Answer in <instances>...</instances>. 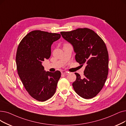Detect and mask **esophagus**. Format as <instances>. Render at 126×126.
<instances>
[{"label": "esophagus", "mask_w": 126, "mask_h": 126, "mask_svg": "<svg viewBox=\"0 0 126 126\" xmlns=\"http://www.w3.org/2000/svg\"><path fill=\"white\" fill-rule=\"evenodd\" d=\"M67 73V71H65V70H62L61 71V74H63V75H66Z\"/></svg>", "instance_id": "34e87169"}]
</instances>
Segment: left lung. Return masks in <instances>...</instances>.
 I'll use <instances>...</instances> for the list:
<instances>
[{"mask_svg":"<svg viewBox=\"0 0 126 126\" xmlns=\"http://www.w3.org/2000/svg\"><path fill=\"white\" fill-rule=\"evenodd\" d=\"M61 34L73 45L76 61L85 66L83 77L75 73V91L84 99L95 97L105 85L108 75L109 54L105 42L93 30L86 28L62 31Z\"/></svg>","mask_w":126,"mask_h":126,"instance_id":"obj_1","label":"left lung"}]
</instances>
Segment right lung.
<instances>
[{
	"mask_svg": "<svg viewBox=\"0 0 126 126\" xmlns=\"http://www.w3.org/2000/svg\"><path fill=\"white\" fill-rule=\"evenodd\" d=\"M61 34L41 30L27 34L19 44L16 55L17 70L26 91L34 99L45 101L55 93L61 77L59 70L45 72L42 61L51 55V46Z\"/></svg>",
	"mask_w": 126,
	"mask_h": 126,
	"instance_id": "add662e5",
	"label": "right lung"
}]
</instances>
